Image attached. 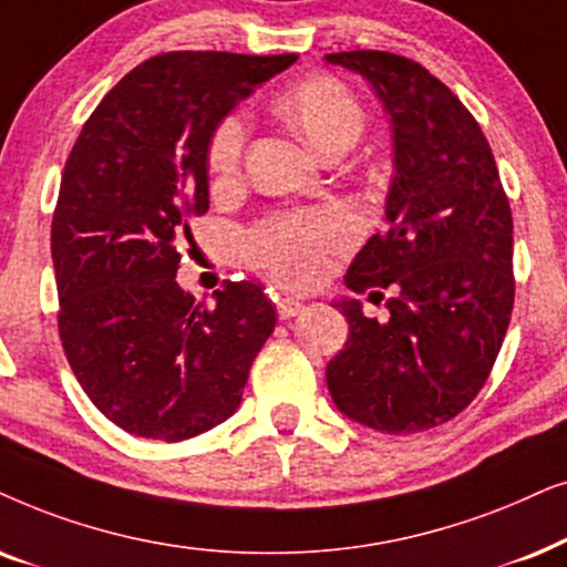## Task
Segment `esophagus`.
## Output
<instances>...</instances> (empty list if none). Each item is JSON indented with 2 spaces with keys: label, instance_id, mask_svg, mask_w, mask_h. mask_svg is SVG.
<instances>
[{
  "label": "esophagus",
  "instance_id": "obj_1",
  "mask_svg": "<svg viewBox=\"0 0 567 567\" xmlns=\"http://www.w3.org/2000/svg\"><path fill=\"white\" fill-rule=\"evenodd\" d=\"M275 308H277L279 319H292V316L306 311V300L292 298V296H279V298H275Z\"/></svg>",
  "mask_w": 567,
  "mask_h": 567
}]
</instances>
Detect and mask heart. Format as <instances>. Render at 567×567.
<instances>
[{
    "label": "heart",
    "mask_w": 567,
    "mask_h": 567,
    "mask_svg": "<svg viewBox=\"0 0 567 567\" xmlns=\"http://www.w3.org/2000/svg\"><path fill=\"white\" fill-rule=\"evenodd\" d=\"M277 113L319 155L350 147L362 132V109L350 87L327 74L298 82L279 97ZM246 121L228 116L213 132L207 147V171L215 186L236 181L244 163ZM352 238V225L339 209L290 213L271 217L248 233L246 251L256 267L285 285H306L319 277L327 254Z\"/></svg>",
    "instance_id": "obj_1"
}]
</instances>
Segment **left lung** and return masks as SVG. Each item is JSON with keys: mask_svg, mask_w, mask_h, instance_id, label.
Returning <instances> with one entry per match:
<instances>
[{"mask_svg": "<svg viewBox=\"0 0 567 567\" xmlns=\"http://www.w3.org/2000/svg\"><path fill=\"white\" fill-rule=\"evenodd\" d=\"M329 64L371 82L394 134L386 233L347 269L352 292L391 290L389 321L354 298L327 365L337 410L391 435L454 420L485 386L513 311V217L485 134L425 66L389 51H342Z\"/></svg>", "mask_w": 567, "mask_h": 567, "instance_id": "obj_1", "label": "left lung"}]
</instances>
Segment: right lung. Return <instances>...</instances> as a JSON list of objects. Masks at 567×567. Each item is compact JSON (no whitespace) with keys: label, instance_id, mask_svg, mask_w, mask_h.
<instances>
[{"label":"right lung","instance_id":"obj_1","mask_svg":"<svg viewBox=\"0 0 567 567\" xmlns=\"http://www.w3.org/2000/svg\"><path fill=\"white\" fill-rule=\"evenodd\" d=\"M296 59H147L97 103L66 157L51 223L59 337L90 402L126 433L176 443L220 425L275 331L259 285L225 282L207 306L176 271L186 217L209 209V137Z\"/></svg>","mask_w":567,"mask_h":567}]
</instances>
